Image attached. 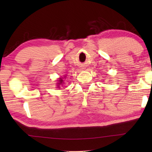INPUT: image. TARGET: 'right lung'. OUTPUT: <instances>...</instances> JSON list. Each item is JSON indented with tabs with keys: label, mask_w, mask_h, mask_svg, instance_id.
<instances>
[{
	"label": "right lung",
	"mask_w": 152,
	"mask_h": 152,
	"mask_svg": "<svg viewBox=\"0 0 152 152\" xmlns=\"http://www.w3.org/2000/svg\"><path fill=\"white\" fill-rule=\"evenodd\" d=\"M59 82H60V83H58V84H61L63 82V80L62 79H60V80H59Z\"/></svg>",
	"instance_id": "add662e5"
}]
</instances>
